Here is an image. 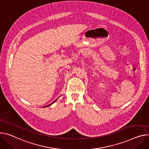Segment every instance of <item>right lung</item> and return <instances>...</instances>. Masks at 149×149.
<instances>
[{
  "mask_svg": "<svg viewBox=\"0 0 149 149\" xmlns=\"http://www.w3.org/2000/svg\"><path fill=\"white\" fill-rule=\"evenodd\" d=\"M57 99H56V100H55V101H53V102H52V103H50V104H49V105H47V106H45V107H48V106H50V105H52V104L53 103H55V102H56V101L57 100Z\"/></svg>",
  "mask_w": 149,
  "mask_h": 149,
  "instance_id": "right-lung-1",
  "label": "right lung"
}]
</instances>
